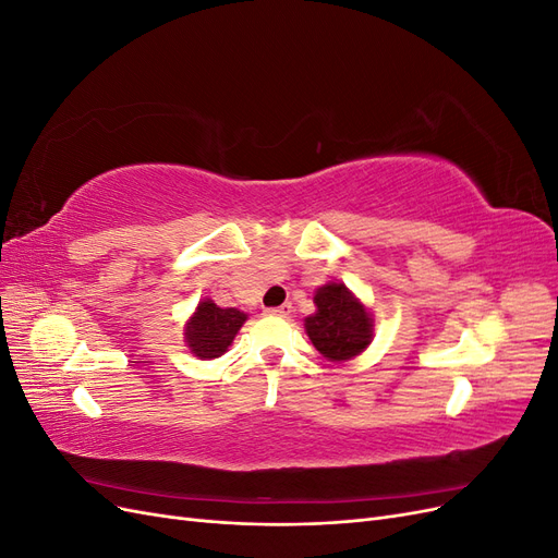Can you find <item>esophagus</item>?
<instances>
[{
  "label": "esophagus",
  "instance_id": "esophagus-1",
  "mask_svg": "<svg viewBox=\"0 0 558 558\" xmlns=\"http://www.w3.org/2000/svg\"><path fill=\"white\" fill-rule=\"evenodd\" d=\"M269 314H275V316H289V314H291V305L275 307V310H269Z\"/></svg>",
  "mask_w": 558,
  "mask_h": 558
}]
</instances>
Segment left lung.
Wrapping results in <instances>:
<instances>
[{
	"label": "left lung",
	"instance_id": "1",
	"mask_svg": "<svg viewBox=\"0 0 558 558\" xmlns=\"http://www.w3.org/2000/svg\"><path fill=\"white\" fill-rule=\"evenodd\" d=\"M316 312L305 318V332L330 363L361 356L375 337V318L365 302L342 281H328L314 293Z\"/></svg>",
	"mask_w": 558,
	"mask_h": 558
}]
</instances>
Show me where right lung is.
I'll return each instance as SVG.
<instances>
[{"label":"right lung","mask_w":558,"mask_h":558,"mask_svg":"<svg viewBox=\"0 0 558 558\" xmlns=\"http://www.w3.org/2000/svg\"><path fill=\"white\" fill-rule=\"evenodd\" d=\"M248 314L234 307H218L211 298H202L195 312L183 324V340L193 356L214 361L230 349Z\"/></svg>","instance_id":"1"}]
</instances>
